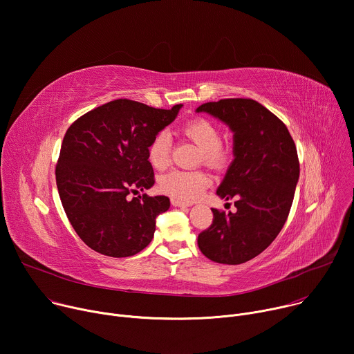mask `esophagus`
Here are the masks:
<instances>
[{"instance_id":"obj_1","label":"esophagus","mask_w":354,"mask_h":354,"mask_svg":"<svg viewBox=\"0 0 354 354\" xmlns=\"http://www.w3.org/2000/svg\"><path fill=\"white\" fill-rule=\"evenodd\" d=\"M171 204H173L174 207H189L188 203H184V201L177 200V198H171Z\"/></svg>"}]
</instances>
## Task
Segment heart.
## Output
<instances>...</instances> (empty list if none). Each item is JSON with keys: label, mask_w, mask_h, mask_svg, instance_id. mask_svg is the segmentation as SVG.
<instances>
[{"label": "heart", "mask_w": 354, "mask_h": 354, "mask_svg": "<svg viewBox=\"0 0 354 354\" xmlns=\"http://www.w3.org/2000/svg\"><path fill=\"white\" fill-rule=\"evenodd\" d=\"M183 132L203 150V159L212 167H221L226 162V151L221 146L219 129L205 118H194L183 127ZM150 165L163 170L170 163V136L167 132L154 135L147 147ZM211 178L201 170H173L160 178V188L170 197L181 201L197 200L209 185Z\"/></svg>", "instance_id": "1"}]
</instances>
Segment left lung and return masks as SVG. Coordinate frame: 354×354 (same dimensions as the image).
Masks as SVG:
<instances>
[{
	"label": "left lung",
	"mask_w": 354,
	"mask_h": 354,
	"mask_svg": "<svg viewBox=\"0 0 354 354\" xmlns=\"http://www.w3.org/2000/svg\"><path fill=\"white\" fill-rule=\"evenodd\" d=\"M233 132V156L216 194L234 198L236 212L212 208L214 221L198 234L205 257L242 264L259 256L283 229L299 178L295 143L287 127L250 98H226L197 108Z\"/></svg>",
	"instance_id": "left-lung-1"
}]
</instances>
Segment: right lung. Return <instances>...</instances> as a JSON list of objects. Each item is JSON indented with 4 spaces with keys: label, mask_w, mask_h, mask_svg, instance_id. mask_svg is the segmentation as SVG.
<instances>
[{
    "label": "right lung",
    "mask_w": 354,
    "mask_h": 354,
    "mask_svg": "<svg viewBox=\"0 0 354 354\" xmlns=\"http://www.w3.org/2000/svg\"><path fill=\"white\" fill-rule=\"evenodd\" d=\"M183 104L159 109L120 98L74 121L56 166L64 212L80 239L109 257H129L153 239L156 218L170 208L165 195H129L154 184L147 147Z\"/></svg>",
    "instance_id": "1"
}]
</instances>
